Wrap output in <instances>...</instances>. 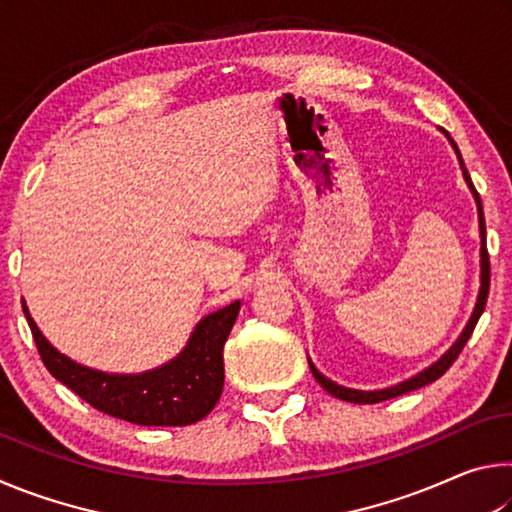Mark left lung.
Returning a JSON list of instances; mask_svg holds the SVG:
<instances>
[{
    "label": "left lung",
    "mask_w": 512,
    "mask_h": 512,
    "mask_svg": "<svg viewBox=\"0 0 512 512\" xmlns=\"http://www.w3.org/2000/svg\"><path fill=\"white\" fill-rule=\"evenodd\" d=\"M454 144V140H452ZM456 149V144H454ZM458 153V160H461V167H463V176L467 180V185L472 187V192L476 196V205H479V223H481V291H479V300H476V307H474V314L470 318V323H467V327L463 329V334L458 336V341L449 348V352L445 354L443 359L433 363L431 368H427L424 372H420L418 377H413L409 381H404V384H397L393 388H384V391H354V388H343L339 384H334V381H329L327 377L320 375V372L314 368V363L309 361V368H311V375H314L318 379V384L325 388V391L329 395L339 397V400L343 402H354V404H377V402H384V400H391V397H397V395H404V393H411V391H418V388L431 384V381H436L438 377H443L445 372L452 368V363L458 359V354L463 352L465 343L470 341V336L474 332L476 323H479V318L483 314L485 309V302H488V291H490V257H488V246H485V221H483V207H481V198H479V192H476L474 185H472V178L470 173H467L465 164H463V158H461V151L456 149Z\"/></svg>",
    "instance_id": "8db88e82"
}]
</instances>
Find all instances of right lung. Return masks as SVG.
Returning <instances> with one entry per match:
<instances>
[{"instance_id": "right-lung-1", "label": "right lung", "mask_w": 512, "mask_h": 512, "mask_svg": "<svg viewBox=\"0 0 512 512\" xmlns=\"http://www.w3.org/2000/svg\"><path fill=\"white\" fill-rule=\"evenodd\" d=\"M22 309L42 363L81 400L101 413L140 427H187L203 420L219 402L225 377L223 345L241 302H232L203 318L183 354L144 375H108L79 366L51 348L24 302Z\"/></svg>"}]
</instances>
